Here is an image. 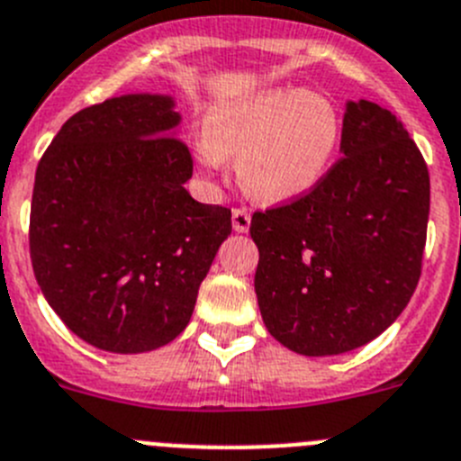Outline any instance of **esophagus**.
<instances>
[{
    "instance_id": "34e87169",
    "label": "esophagus",
    "mask_w": 461,
    "mask_h": 461,
    "mask_svg": "<svg viewBox=\"0 0 461 461\" xmlns=\"http://www.w3.org/2000/svg\"><path fill=\"white\" fill-rule=\"evenodd\" d=\"M249 226H251V214H249V210L235 208L233 210V228H235V233H247Z\"/></svg>"
}]
</instances>
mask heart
I'll list each match as a JSON object with an SVG mask.
<instances>
[{"label":"heart","mask_w":461,"mask_h":461,"mask_svg":"<svg viewBox=\"0 0 461 461\" xmlns=\"http://www.w3.org/2000/svg\"><path fill=\"white\" fill-rule=\"evenodd\" d=\"M340 132V113L324 93L265 88L210 109L196 155L212 168L238 155L244 192L281 203L303 196L324 178Z\"/></svg>","instance_id":"b5f03b06"}]
</instances>
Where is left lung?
I'll use <instances>...</instances> for the list:
<instances>
[{
  "instance_id": "left-lung-1",
  "label": "left lung",
  "mask_w": 461,
  "mask_h": 461,
  "mask_svg": "<svg viewBox=\"0 0 461 461\" xmlns=\"http://www.w3.org/2000/svg\"><path fill=\"white\" fill-rule=\"evenodd\" d=\"M340 153L306 196L256 212V294L267 331L303 357L370 343L420 278L429 173L395 113L349 100Z\"/></svg>"
}]
</instances>
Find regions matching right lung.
I'll return each mask as SVG.
<instances>
[{"mask_svg":"<svg viewBox=\"0 0 461 461\" xmlns=\"http://www.w3.org/2000/svg\"><path fill=\"white\" fill-rule=\"evenodd\" d=\"M176 100L125 93L70 116L41 158L29 251L41 293L75 336L141 354L180 336L230 210L189 196Z\"/></svg>","mask_w":461,"mask_h":461,"instance_id":"right-lung-1","label":"right lung"}]
</instances>
